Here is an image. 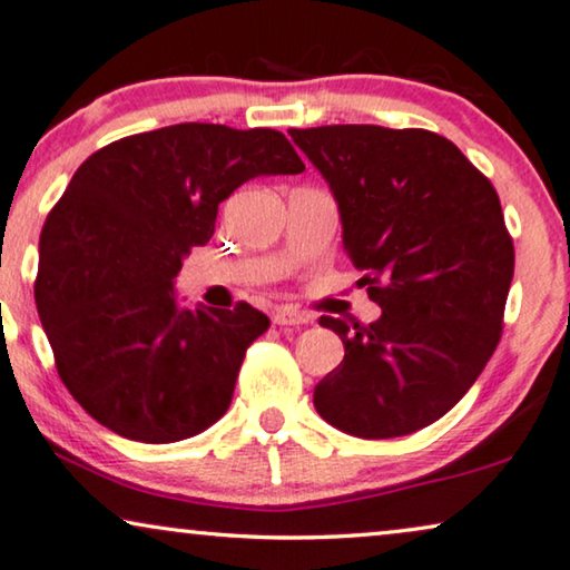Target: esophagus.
<instances>
[{"label":"esophagus","mask_w":570,"mask_h":570,"mask_svg":"<svg viewBox=\"0 0 570 570\" xmlns=\"http://www.w3.org/2000/svg\"><path fill=\"white\" fill-rule=\"evenodd\" d=\"M315 317L305 313V309H297V307H276L273 309V323L276 325H307L313 323Z\"/></svg>","instance_id":"1"}]
</instances>
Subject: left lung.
I'll list each match as a JSON object with an SVG mask.
<instances>
[{
    "mask_svg": "<svg viewBox=\"0 0 570 570\" xmlns=\"http://www.w3.org/2000/svg\"><path fill=\"white\" fill-rule=\"evenodd\" d=\"M336 197L348 261L383 307L375 323L323 315L344 362L315 409L348 435H409L451 412L503 333L513 239L492 181L443 135L377 125L289 130Z\"/></svg>",
    "mask_w": 570,
    "mask_h": 570,
    "instance_id": "left-lung-1",
    "label": "left lung"
}]
</instances>
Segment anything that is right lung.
<instances>
[{
	"mask_svg": "<svg viewBox=\"0 0 570 570\" xmlns=\"http://www.w3.org/2000/svg\"><path fill=\"white\" fill-rule=\"evenodd\" d=\"M305 164L278 130L161 127L88 156L41 229L38 317L72 399L121 438L174 443L222 420L261 309H179L181 257L214 237L218 203Z\"/></svg>",
	"mask_w": 570,
	"mask_h": 570,
	"instance_id": "right-lung-1",
	"label": "right lung"
}]
</instances>
